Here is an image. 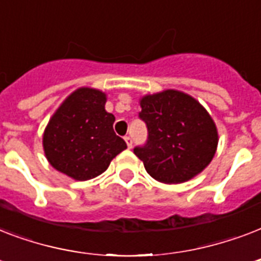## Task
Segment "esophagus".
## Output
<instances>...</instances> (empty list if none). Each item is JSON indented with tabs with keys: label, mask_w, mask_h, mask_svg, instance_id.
<instances>
[{
	"label": "esophagus",
	"mask_w": 261,
	"mask_h": 261,
	"mask_svg": "<svg viewBox=\"0 0 261 261\" xmlns=\"http://www.w3.org/2000/svg\"><path fill=\"white\" fill-rule=\"evenodd\" d=\"M124 141H126V143H127V147H128V149H131V147H133V139H131L130 137H124Z\"/></svg>",
	"instance_id": "obj_1"
}]
</instances>
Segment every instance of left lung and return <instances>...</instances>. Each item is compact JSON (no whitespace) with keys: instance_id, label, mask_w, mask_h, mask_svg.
Segmentation results:
<instances>
[{"instance_id":"1","label":"left lung","mask_w":261,"mask_h":261,"mask_svg":"<svg viewBox=\"0 0 261 261\" xmlns=\"http://www.w3.org/2000/svg\"><path fill=\"white\" fill-rule=\"evenodd\" d=\"M139 104L147 141L135 147L134 153L151 177L178 184L195 177L211 163L218 131L200 102L180 90L167 89L143 96Z\"/></svg>"}]
</instances>
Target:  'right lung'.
I'll list each match as a JSON object with an SVG mask.
<instances>
[{"label": "right lung", "instance_id": "1", "mask_svg": "<svg viewBox=\"0 0 261 261\" xmlns=\"http://www.w3.org/2000/svg\"><path fill=\"white\" fill-rule=\"evenodd\" d=\"M106 101L101 90L79 88L59 106L43 134L44 154L53 168L85 181L107 171L127 149L115 134V116L106 111Z\"/></svg>", "mask_w": 261, "mask_h": 261}]
</instances>
